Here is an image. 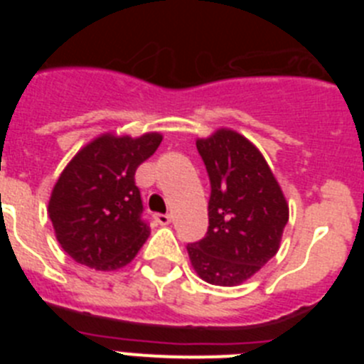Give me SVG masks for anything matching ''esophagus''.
Segmentation results:
<instances>
[{
    "label": "esophagus",
    "mask_w": 364,
    "mask_h": 364,
    "mask_svg": "<svg viewBox=\"0 0 364 364\" xmlns=\"http://www.w3.org/2000/svg\"><path fill=\"white\" fill-rule=\"evenodd\" d=\"M154 220L159 222L160 226H167V224H171V215L156 213V215H154Z\"/></svg>",
    "instance_id": "1"
}]
</instances>
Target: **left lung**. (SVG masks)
Masks as SVG:
<instances>
[{
    "instance_id": "left-lung-1",
    "label": "left lung",
    "mask_w": 364,
    "mask_h": 364,
    "mask_svg": "<svg viewBox=\"0 0 364 364\" xmlns=\"http://www.w3.org/2000/svg\"><path fill=\"white\" fill-rule=\"evenodd\" d=\"M197 149L211 182L210 228L204 239L188 244L189 260L202 281L239 286L279 252L290 208L262 153L244 134L220 127L198 138Z\"/></svg>"
}]
</instances>
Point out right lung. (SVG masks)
<instances>
[{"instance_id":"1","label":"right lung","mask_w":364,"mask_h":364,"mask_svg":"<svg viewBox=\"0 0 364 364\" xmlns=\"http://www.w3.org/2000/svg\"><path fill=\"white\" fill-rule=\"evenodd\" d=\"M160 142V133L136 138L104 133L74 154L58 176L47 213L60 246L78 264L114 272L140 252L151 231L142 220L134 171Z\"/></svg>"}]
</instances>
